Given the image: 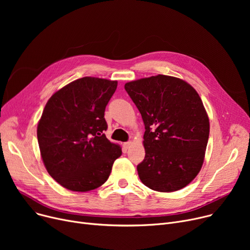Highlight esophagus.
Listing matches in <instances>:
<instances>
[{
    "label": "esophagus",
    "instance_id": "1",
    "mask_svg": "<svg viewBox=\"0 0 250 250\" xmlns=\"http://www.w3.org/2000/svg\"><path fill=\"white\" fill-rule=\"evenodd\" d=\"M130 145H132V142L128 141V142H125V143L124 144V147H125V149H128V148L130 147Z\"/></svg>",
    "mask_w": 250,
    "mask_h": 250
}]
</instances>
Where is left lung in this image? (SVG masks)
<instances>
[{
    "instance_id": "8db88e82",
    "label": "left lung",
    "mask_w": 250,
    "mask_h": 250,
    "mask_svg": "<svg viewBox=\"0 0 250 250\" xmlns=\"http://www.w3.org/2000/svg\"><path fill=\"white\" fill-rule=\"evenodd\" d=\"M125 89L146 129L145 159L137 166L141 181L161 192L187 187L203 166L209 134L198 92L181 79L165 75L128 82Z\"/></svg>"
}]
</instances>
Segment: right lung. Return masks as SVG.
Masks as SVG:
<instances>
[{
  "label": "right lung",
  "mask_w": 250,
  "mask_h": 250,
  "mask_svg": "<svg viewBox=\"0 0 250 250\" xmlns=\"http://www.w3.org/2000/svg\"><path fill=\"white\" fill-rule=\"evenodd\" d=\"M117 81L84 77L52 95L37 125V140L49 175L73 191L101 187L122 148L105 135V107Z\"/></svg>",
  "instance_id": "obj_1"
}]
</instances>
